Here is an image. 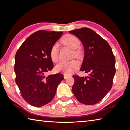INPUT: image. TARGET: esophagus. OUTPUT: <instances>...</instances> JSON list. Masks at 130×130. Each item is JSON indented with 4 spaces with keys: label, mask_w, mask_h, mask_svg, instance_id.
Listing matches in <instances>:
<instances>
[{
    "label": "esophagus",
    "mask_w": 130,
    "mask_h": 130,
    "mask_svg": "<svg viewBox=\"0 0 130 130\" xmlns=\"http://www.w3.org/2000/svg\"><path fill=\"white\" fill-rule=\"evenodd\" d=\"M63 75H64V79H67L70 76L69 75H67V74H64Z\"/></svg>",
    "instance_id": "1"
}]
</instances>
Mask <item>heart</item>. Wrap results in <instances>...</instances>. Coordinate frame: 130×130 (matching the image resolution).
Instances as JSON below:
<instances>
[{
  "label": "heart",
  "mask_w": 130,
  "mask_h": 130,
  "mask_svg": "<svg viewBox=\"0 0 130 130\" xmlns=\"http://www.w3.org/2000/svg\"><path fill=\"white\" fill-rule=\"evenodd\" d=\"M61 42L63 44L72 50V56L75 58L80 59L82 56V51L79 49L80 45V41L74 35L71 34H67L63 36L61 39ZM50 57L51 60L56 62L58 60L59 50L58 45L57 44L52 45L50 51ZM79 68V63L75 60H72L68 61H61L57 64L55 66V70L57 72H63L66 74H71L76 71Z\"/></svg>",
  "instance_id": "heart-1"
}]
</instances>
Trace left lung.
<instances>
[{"label":"left lung","mask_w":130,"mask_h":130,"mask_svg":"<svg viewBox=\"0 0 130 130\" xmlns=\"http://www.w3.org/2000/svg\"><path fill=\"white\" fill-rule=\"evenodd\" d=\"M69 32L75 35L83 43L85 56L80 70L90 73L86 77L73 76L75 82L72 92L82 103L96 104L103 99L112 86L116 69L112 49L106 40L87 27Z\"/></svg>","instance_id":"obj_1"}]
</instances>
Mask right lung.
<instances>
[{
	"mask_svg": "<svg viewBox=\"0 0 130 130\" xmlns=\"http://www.w3.org/2000/svg\"><path fill=\"white\" fill-rule=\"evenodd\" d=\"M62 34L63 32L36 31L26 39L16 53V83L23 98L31 106L41 107L50 103L64 79L60 73L45 75L54 67L50 49Z\"/></svg>",
	"mask_w": 130,
	"mask_h": 130,
	"instance_id": "1",
	"label": "right lung"
}]
</instances>
